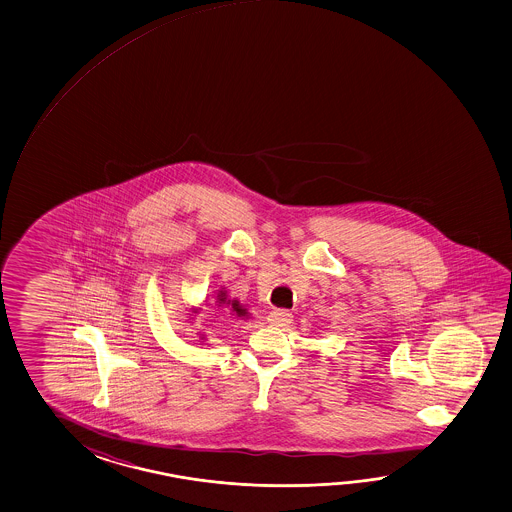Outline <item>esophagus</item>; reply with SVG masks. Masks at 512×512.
<instances>
[{"label": "esophagus", "mask_w": 512, "mask_h": 512, "mask_svg": "<svg viewBox=\"0 0 512 512\" xmlns=\"http://www.w3.org/2000/svg\"><path fill=\"white\" fill-rule=\"evenodd\" d=\"M269 323L272 326H287L292 323V314L289 310H272L269 314Z\"/></svg>", "instance_id": "1"}]
</instances>
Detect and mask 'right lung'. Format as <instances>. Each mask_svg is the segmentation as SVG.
Masks as SVG:
<instances>
[{
    "label": "right lung",
    "mask_w": 512,
    "mask_h": 512,
    "mask_svg": "<svg viewBox=\"0 0 512 512\" xmlns=\"http://www.w3.org/2000/svg\"><path fill=\"white\" fill-rule=\"evenodd\" d=\"M223 294L225 292H222L220 296H218V303H225V298H223ZM229 305V303H227ZM231 308H233V312H236V316L242 317L243 314H245V308L240 307V303L234 299L233 303H231Z\"/></svg>",
    "instance_id": "1"
}]
</instances>
